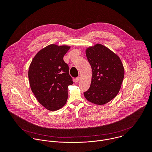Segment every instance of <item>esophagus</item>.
<instances>
[{
  "label": "esophagus",
  "mask_w": 152,
  "mask_h": 152,
  "mask_svg": "<svg viewBox=\"0 0 152 152\" xmlns=\"http://www.w3.org/2000/svg\"><path fill=\"white\" fill-rule=\"evenodd\" d=\"M79 80H80V77H77V78L75 79V83H78V81H79Z\"/></svg>",
  "instance_id": "34e87169"
}]
</instances>
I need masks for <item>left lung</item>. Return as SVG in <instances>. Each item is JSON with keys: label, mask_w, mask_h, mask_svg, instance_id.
Wrapping results in <instances>:
<instances>
[{"label": "left lung", "mask_w": 152, "mask_h": 152, "mask_svg": "<svg viewBox=\"0 0 152 152\" xmlns=\"http://www.w3.org/2000/svg\"><path fill=\"white\" fill-rule=\"evenodd\" d=\"M86 53L92 75L84 96L91 103L104 105L119 93L125 75L124 65L117 54L101 44L88 47Z\"/></svg>", "instance_id": "1"}]
</instances>
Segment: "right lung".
Returning a JSON list of instances; mask_svg holds the SVG:
<instances>
[{
    "instance_id": "1",
    "label": "right lung",
    "mask_w": 152,
    "mask_h": 152,
    "mask_svg": "<svg viewBox=\"0 0 152 152\" xmlns=\"http://www.w3.org/2000/svg\"><path fill=\"white\" fill-rule=\"evenodd\" d=\"M70 48L67 45L50 44L41 49L29 66L28 77L32 92L45 109L55 111L65 105L68 87L73 84L63 57Z\"/></svg>"
}]
</instances>
